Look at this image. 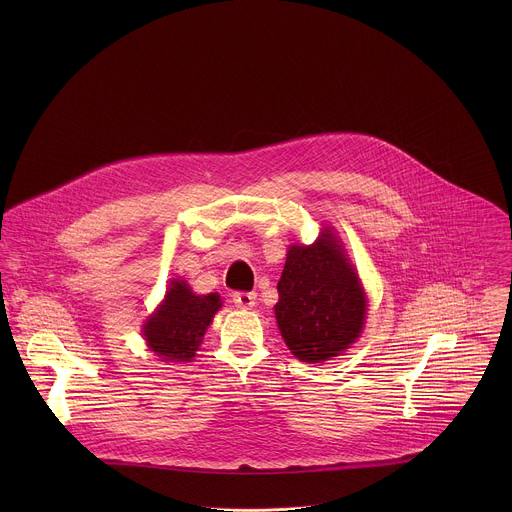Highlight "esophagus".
Returning a JSON list of instances; mask_svg holds the SVG:
<instances>
[{
	"label": "esophagus",
	"mask_w": 512,
	"mask_h": 512,
	"mask_svg": "<svg viewBox=\"0 0 512 512\" xmlns=\"http://www.w3.org/2000/svg\"><path fill=\"white\" fill-rule=\"evenodd\" d=\"M232 301L242 307V309H250L256 305V293L254 292H236L232 293Z\"/></svg>",
	"instance_id": "obj_1"
}]
</instances>
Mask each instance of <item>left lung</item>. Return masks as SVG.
<instances>
[{
  "label": "left lung",
  "instance_id": "1",
  "mask_svg": "<svg viewBox=\"0 0 512 512\" xmlns=\"http://www.w3.org/2000/svg\"><path fill=\"white\" fill-rule=\"evenodd\" d=\"M278 295V327L299 361L323 363L339 357L363 331L361 280L329 230L311 246L293 244Z\"/></svg>",
  "mask_w": 512,
  "mask_h": 512
}]
</instances>
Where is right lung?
<instances>
[{
  "mask_svg": "<svg viewBox=\"0 0 512 512\" xmlns=\"http://www.w3.org/2000/svg\"><path fill=\"white\" fill-rule=\"evenodd\" d=\"M220 305L217 293L195 295L185 280L171 282L157 313L144 325L149 349L169 363L191 361Z\"/></svg>",
  "mask_w": 512,
  "mask_h": 512,
  "instance_id": "add662e5",
  "label": "right lung"
}]
</instances>
